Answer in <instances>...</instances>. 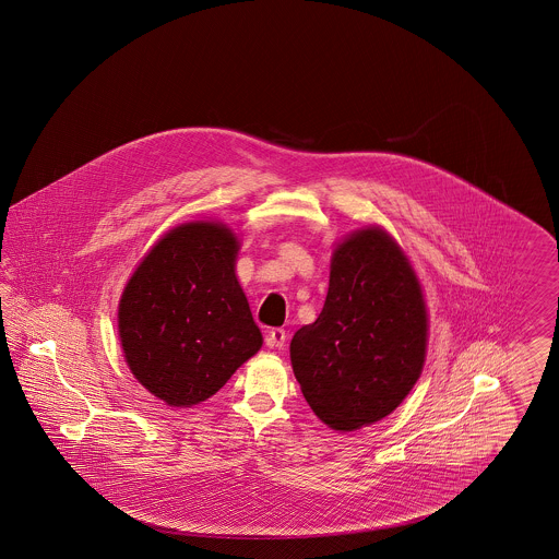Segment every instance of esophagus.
Wrapping results in <instances>:
<instances>
[{
  "label": "esophagus",
  "instance_id": "obj_1",
  "mask_svg": "<svg viewBox=\"0 0 559 559\" xmlns=\"http://www.w3.org/2000/svg\"><path fill=\"white\" fill-rule=\"evenodd\" d=\"M285 342H287V333H285V329H270L266 335V346L267 347H285Z\"/></svg>",
  "mask_w": 559,
  "mask_h": 559
}]
</instances>
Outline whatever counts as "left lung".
<instances>
[{
	"mask_svg": "<svg viewBox=\"0 0 559 559\" xmlns=\"http://www.w3.org/2000/svg\"><path fill=\"white\" fill-rule=\"evenodd\" d=\"M427 310L408 258L383 228L354 230L331 258L319 319L293 335L292 367L322 424L372 426L424 371Z\"/></svg>",
	"mask_w": 559,
	"mask_h": 559,
	"instance_id": "obj_1",
	"label": "left lung"
}]
</instances>
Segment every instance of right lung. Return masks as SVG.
<instances>
[{"mask_svg":"<svg viewBox=\"0 0 559 559\" xmlns=\"http://www.w3.org/2000/svg\"><path fill=\"white\" fill-rule=\"evenodd\" d=\"M239 239L222 222H188L144 255L119 301L133 377L169 406L213 394L262 347L235 272Z\"/></svg>","mask_w":559,"mask_h":559,"instance_id":"1","label":"right lung"}]
</instances>
